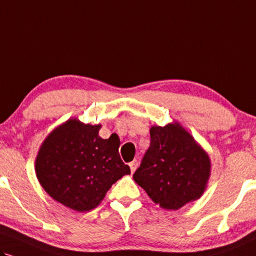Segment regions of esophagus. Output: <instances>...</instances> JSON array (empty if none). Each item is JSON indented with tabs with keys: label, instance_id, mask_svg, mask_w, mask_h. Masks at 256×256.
Returning a JSON list of instances; mask_svg holds the SVG:
<instances>
[{
	"label": "esophagus",
	"instance_id": "obj_1",
	"mask_svg": "<svg viewBox=\"0 0 256 256\" xmlns=\"http://www.w3.org/2000/svg\"><path fill=\"white\" fill-rule=\"evenodd\" d=\"M138 166V162L136 159L133 160V162H129V167H130V171L133 172V173H134L135 171H136Z\"/></svg>",
	"mask_w": 256,
	"mask_h": 256
}]
</instances>
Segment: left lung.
<instances>
[{
    "label": "left lung",
    "mask_w": 256,
    "mask_h": 256,
    "mask_svg": "<svg viewBox=\"0 0 256 256\" xmlns=\"http://www.w3.org/2000/svg\"><path fill=\"white\" fill-rule=\"evenodd\" d=\"M150 144L133 178L162 209L178 210L203 194L209 156L178 122L153 126Z\"/></svg>",
    "instance_id": "1"
}]
</instances>
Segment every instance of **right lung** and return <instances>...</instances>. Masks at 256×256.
<instances>
[{
	"instance_id": "add662e5",
	"label": "right lung",
	"mask_w": 256,
	"mask_h": 256,
	"mask_svg": "<svg viewBox=\"0 0 256 256\" xmlns=\"http://www.w3.org/2000/svg\"><path fill=\"white\" fill-rule=\"evenodd\" d=\"M100 129V124L68 120L45 138L36 159L44 190L80 212L94 209L112 184L130 174L120 156V138H102Z\"/></svg>"
}]
</instances>
